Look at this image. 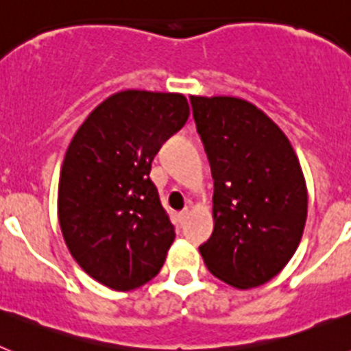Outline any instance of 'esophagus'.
<instances>
[{
  "label": "esophagus",
  "instance_id": "1",
  "mask_svg": "<svg viewBox=\"0 0 351 351\" xmlns=\"http://www.w3.org/2000/svg\"><path fill=\"white\" fill-rule=\"evenodd\" d=\"M188 216H190V209H182L181 213L178 214V221L182 225V223L186 221V218H188Z\"/></svg>",
  "mask_w": 351,
  "mask_h": 351
}]
</instances>
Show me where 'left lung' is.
I'll return each instance as SVG.
<instances>
[{
    "mask_svg": "<svg viewBox=\"0 0 351 351\" xmlns=\"http://www.w3.org/2000/svg\"><path fill=\"white\" fill-rule=\"evenodd\" d=\"M214 179V230L200 255L218 280L247 290L290 262L308 218L299 158L281 128L235 96H190Z\"/></svg>",
    "mask_w": 351,
    "mask_h": 351,
    "instance_id": "1",
    "label": "left lung"
}]
</instances>
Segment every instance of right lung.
I'll list each match as a JSON object with an SVG mask.
<instances>
[{"label": "right lung", "instance_id": "add662e5", "mask_svg": "<svg viewBox=\"0 0 351 351\" xmlns=\"http://www.w3.org/2000/svg\"><path fill=\"white\" fill-rule=\"evenodd\" d=\"M188 116L184 95L126 89L101 101L71 138L58 218L73 260L98 283L135 290L163 267L176 232L149 173Z\"/></svg>", "mask_w": 351, "mask_h": 351}]
</instances>
